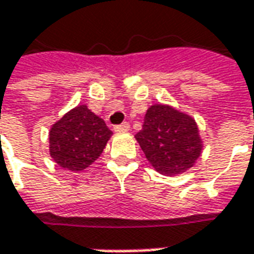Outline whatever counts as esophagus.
<instances>
[{
  "label": "esophagus",
  "instance_id": "esophagus-1",
  "mask_svg": "<svg viewBox=\"0 0 254 254\" xmlns=\"http://www.w3.org/2000/svg\"><path fill=\"white\" fill-rule=\"evenodd\" d=\"M129 127H130V125H129L127 122H124V124H121V125H117L114 129H115V132H127Z\"/></svg>",
  "mask_w": 254,
  "mask_h": 254
}]
</instances>
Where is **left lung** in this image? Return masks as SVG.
Instances as JSON below:
<instances>
[{
    "label": "left lung",
    "mask_w": 254,
    "mask_h": 254,
    "mask_svg": "<svg viewBox=\"0 0 254 254\" xmlns=\"http://www.w3.org/2000/svg\"><path fill=\"white\" fill-rule=\"evenodd\" d=\"M134 137L151 167L167 177L190 170L203 150L196 121L168 104L149 107Z\"/></svg>",
    "instance_id": "1"
}]
</instances>
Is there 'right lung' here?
Segmentation results:
<instances>
[{"mask_svg":"<svg viewBox=\"0 0 254 254\" xmlns=\"http://www.w3.org/2000/svg\"><path fill=\"white\" fill-rule=\"evenodd\" d=\"M113 132L87 105H77L50 129V156L61 168L83 171L97 160Z\"/></svg>","mask_w":254,"mask_h":254,"instance_id":"add662e5","label":"right lung"}]
</instances>
